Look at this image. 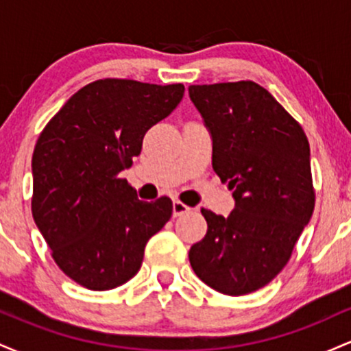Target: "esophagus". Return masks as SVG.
<instances>
[{
	"label": "esophagus",
	"instance_id": "obj_1",
	"mask_svg": "<svg viewBox=\"0 0 351 351\" xmlns=\"http://www.w3.org/2000/svg\"><path fill=\"white\" fill-rule=\"evenodd\" d=\"M189 211H191V208L186 206L184 203H181V201H178V199L173 201V216L175 217L186 215V213H189Z\"/></svg>",
	"mask_w": 351,
	"mask_h": 351
}]
</instances>
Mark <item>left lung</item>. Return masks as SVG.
Returning <instances> with one entry per match:
<instances>
[{"label": "left lung", "mask_w": 351, "mask_h": 351, "mask_svg": "<svg viewBox=\"0 0 351 351\" xmlns=\"http://www.w3.org/2000/svg\"><path fill=\"white\" fill-rule=\"evenodd\" d=\"M213 136V168L234 189L228 217L201 209L206 236L189 264L224 295L263 289L291 259L315 208L310 147L304 128L252 80L189 86Z\"/></svg>", "instance_id": "obj_1"}]
</instances>
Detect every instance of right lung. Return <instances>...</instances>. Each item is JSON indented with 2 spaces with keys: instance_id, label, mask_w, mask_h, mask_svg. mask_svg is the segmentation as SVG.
Instances as JSON below:
<instances>
[{
  "instance_id": "right-lung-1",
  "label": "right lung",
  "mask_w": 351,
  "mask_h": 351,
  "mask_svg": "<svg viewBox=\"0 0 351 351\" xmlns=\"http://www.w3.org/2000/svg\"><path fill=\"white\" fill-rule=\"evenodd\" d=\"M183 94V84L99 79L75 92L39 135L31 211L54 263L82 287L110 291L130 280L148 239L171 217L170 198L140 201L119 173Z\"/></svg>"
}]
</instances>
